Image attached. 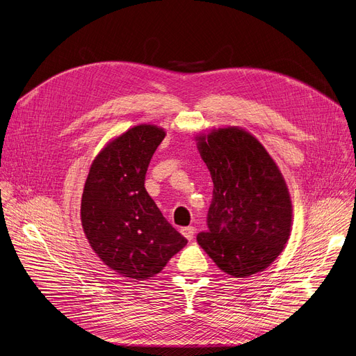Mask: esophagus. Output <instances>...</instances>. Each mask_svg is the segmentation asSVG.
Returning <instances> with one entry per match:
<instances>
[{
    "label": "esophagus",
    "mask_w": 356,
    "mask_h": 356,
    "mask_svg": "<svg viewBox=\"0 0 356 356\" xmlns=\"http://www.w3.org/2000/svg\"><path fill=\"white\" fill-rule=\"evenodd\" d=\"M180 233L190 241V240H193V237H195V227H191V225H188V227H183L180 230Z\"/></svg>",
    "instance_id": "obj_1"
}]
</instances>
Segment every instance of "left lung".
I'll return each mask as SVG.
<instances>
[{
    "label": "left lung",
    "instance_id": "left-lung-1",
    "mask_svg": "<svg viewBox=\"0 0 356 356\" xmlns=\"http://www.w3.org/2000/svg\"><path fill=\"white\" fill-rule=\"evenodd\" d=\"M195 140L214 184L199 245L232 277L264 271L293 230V203L280 168L260 140L238 126L211 129Z\"/></svg>",
    "mask_w": 356,
    "mask_h": 356
}]
</instances>
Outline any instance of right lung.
Listing matches in <instances>:
<instances>
[{"label": "right lung", "mask_w": 356, "mask_h": 356, "mask_svg": "<svg viewBox=\"0 0 356 356\" xmlns=\"http://www.w3.org/2000/svg\"><path fill=\"white\" fill-rule=\"evenodd\" d=\"M165 136L156 124L127 129L96 154L85 181V237L106 267L129 280L154 277L187 244L145 188L150 159Z\"/></svg>", "instance_id": "right-lung-1"}]
</instances>
